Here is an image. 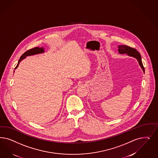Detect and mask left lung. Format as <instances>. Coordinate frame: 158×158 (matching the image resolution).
Instances as JSON below:
<instances>
[{"mask_svg":"<svg viewBox=\"0 0 158 158\" xmlns=\"http://www.w3.org/2000/svg\"><path fill=\"white\" fill-rule=\"evenodd\" d=\"M118 51L119 53H120V54L126 53L128 56H132V57L136 58L139 63V66L143 69V73H145V69L143 66V62L141 60V56L139 54V53L135 49L131 48L130 46H127V45H119V46H118Z\"/></svg>","mask_w":158,"mask_h":158,"instance_id":"left-lung-1","label":"left lung"}]
</instances>
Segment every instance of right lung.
I'll list each match as a JSON object with an SVG mask.
<instances>
[{
  "label": "right lung",
  "mask_w": 158,
  "mask_h": 158,
  "mask_svg": "<svg viewBox=\"0 0 158 158\" xmlns=\"http://www.w3.org/2000/svg\"><path fill=\"white\" fill-rule=\"evenodd\" d=\"M44 49L41 47V48H39V47H35V48H34L31 49H30L28 51L24 53H23L19 59V60L18 61V64L17 65V66L15 67V69L17 68V67L19 66L20 62L22 60H23L24 59H25L26 57V56H31V55H36V54H39V53H44Z\"/></svg>",
  "instance_id": "right-lung-1"
}]
</instances>
